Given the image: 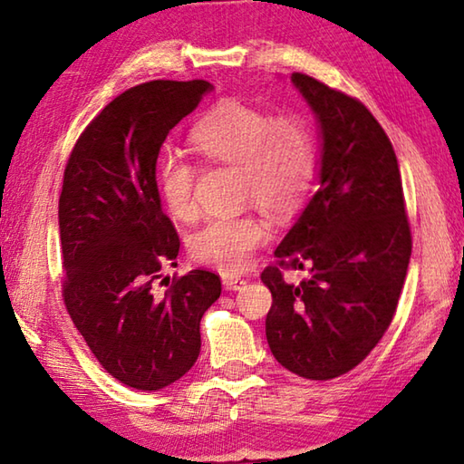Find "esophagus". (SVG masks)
<instances>
[{
  "mask_svg": "<svg viewBox=\"0 0 464 464\" xmlns=\"http://www.w3.org/2000/svg\"><path fill=\"white\" fill-rule=\"evenodd\" d=\"M243 285H246V280H243L241 276H229V274L223 276V286L227 290H239Z\"/></svg>",
  "mask_w": 464,
  "mask_h": 464,
  "instance_id": "esophagus-1",
  "label": "esophagus"
}]
</instances>
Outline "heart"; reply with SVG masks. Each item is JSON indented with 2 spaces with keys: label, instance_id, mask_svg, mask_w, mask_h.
Here are the masks:
<instances>
[{
  "label": "heart",
  "instance_id": "obj_1",
  "mask_svg": "<svg viewBox=\"0 0 464 464\" xmlns=\"http://www.w3.org/2000/svg\"><path fill=\"white\" fill-rule=\"evenodd\" d=\"M190 143L204 160L241 169V196L276 217L295 215L315 186L317 143L311 124L298 112H278L239 100H221L190 129ZM157 186L171 215H196V168L178 153L157 161ZM270 239L257 215L217 217L192 235L196 262L239 272Z\"/></svg>",
  "mask_w": 464,
  "mask_h": 464
}]
</instances>
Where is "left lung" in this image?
I'll use <instances>...</instances> for the list:
<instances>
[{
  "label": "left lung",
  "instance_id": "obj_1",
  "mask_svg": "<svg viewBox=\"0 0 464 464\" xmlns=\"http://www.w3.org/2000/svg\"><path fill=\"white\" fill-rule=\"evenodd\" d=\"M293 83L315 110L321 186L262 272L272 293L266 337L303 379L350 372L382 340L405 282L411 227L397 155L358 98L304 73ZM286 269H307L298 285Z\"/></svg>",
  "mask_w": 464,
  "mask_h": 464
}]
</instances>
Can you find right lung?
Listing matches in <instances>:
<instances>
[{
  "mask_svg": "<svg viewBox=\"0 0 464 464\" xmlns=\"http://www.w3.org/2000/svg\"><path fill=\"white\" fill-rule=\"evenodd\" d=\"M210 88L204 80H153L122 92L75 140L63 174V301L102 368L139 391L190 371L200 319L221 296V278L208 270L157 285L179 251L161 210L157 157Z\"/></svg>",
  "mask_w": 464,
  "mask_h": 464,
  "instance_id": "obj_1",
  "label": "right lung"
}]
</instances>
